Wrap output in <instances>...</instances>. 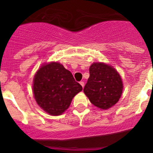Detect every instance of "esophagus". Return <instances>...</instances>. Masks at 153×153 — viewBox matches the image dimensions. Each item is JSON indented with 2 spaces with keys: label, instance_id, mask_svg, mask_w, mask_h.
<instances>
[{
  "label": "esophagus",
  "instance_id": "obj_1",
  "mask_svg": "<svg viewBox=\"0 0 153 153\" xmlns=\"http://www.w3.org/2000/svg\"><path fill=\"white\" fill-rule=\"evenodd\" d=\"M80 84H81V86L84 88V81H81V82H80Z\"/></svg>",
  "mask_w": 153,
  "mask_h": 153
}]
</instances>
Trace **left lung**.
<instances>
[{
    "label": "left lung",
    "instance_id": "left-lung-1",
    "mask_svg": "<svg viewBox=\"0 0 153 153\" xmlns=\"http://www.w3.org/2000/svg\"><path fill=\"white\" fill-rule=\"evenodd\" d=\"M123 83L115 69L104 63H93L89 67V78L84 92L94 106L107 109L121 98Z\"/></svg>",
    "mask_w": 153,
    "mask_h": 153
}]
</instances>
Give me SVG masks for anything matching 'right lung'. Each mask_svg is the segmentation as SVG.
Masks as SVG:
<instances>
[{
  "instance_id": "add662e5",
  "label": "right lung",
  "mask_w": 153,
  "mask_h": 153,
  "mask_svg": "<svg viewBox=\"0 0 153 153\" xmlns=\"http://www.w3.org/2000/svg\"><path fill=\"white\" fill-rule=\"evenodd\" d=\"M37 104L51 115H60L69 108L72 98L82 90L72 74L58 62L43 64L33 79Z\"/></svg>"
}]
</instances>
